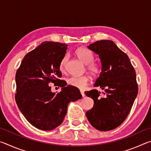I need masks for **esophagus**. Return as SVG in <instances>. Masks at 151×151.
I'll return each instance as SVG.
<instances>
[{
	"label": "esophagus",
	"instance_id": "obj_1",
	"mask_svg": "<svg viewBox=\"0 0 151 151\" xmlns=\"http://www.w3.org/2000/svg\"><path fill=\"white\" fill-rule=\"evenodd\" d=\"M81 95L83 96V97H84V96H85V93H84V91H81Z\"/></svg>",
	"mask_w": 151,
	"mask_h": 151
}]
</instances>
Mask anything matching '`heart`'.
Returning a JSON list of instances; mask_svg holds the SVG:
<instances>
[{
	"mask_svg": "<svg viewBox=\"0 0 151 151\" xmlns=\"http://www.w3.org/2000/svg\"><path fill=\"white\" fill-rule=\"evenodd\" d=\"M75 54L82 62L86 65V68L91 75L96 76L100 73L101 70V66L93 61L94 55L91 50L86 48H80L76 50ZM67 60L68 56L66 55L61 59L59 64V68L61 71L65 70ZM89 77L87 75L72 76L67 79V83L70 86L83 89L87 85Z\"/></svg>",
	"mask_w": 151,
	"mask_h": 151,
	"instance_id": "obj_1",
	"label": "heart"
}]
</instances>
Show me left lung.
Returning a JSON list of instances; mask_svg holds the SVG:
<instances>
[{
    "instance_id": "obj_1",
    "label": "left lung",
    "mask_w": 151,
    "mask_h": 151,
    "mask_svg": "<svg viewBox=\"0 0 151 151\" xmlns=\"http://www.w3.org/2000/svg\"><path fill=\"white\" fill-rule=\"evenodd\" d=\"M88 48L101 59L102 71L94 86L104 91L85 92L94 101L86 116L96 129L111 131L124 122L133 105L139 90L136 73L127 55L112 40H98Z\"/></svg>"
}]
</instances>
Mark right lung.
Masks as SVG:
<instances>
[{"label": "right lung", "instance_id": "right-lung-1", "mask_svg": "<svg viewBox=\"0 0 151 151\" xmlns=\"http://www.w3.org/2000/svg\"><path fill=\"white\" fill-rule=\"evenodd\" d=\"M67 46L46 41L25 55L16 73L15 100L20 112L32 126L50 131L62 123L70 101L82 98L78 88L68 85L58 78L59 68ZM52 82L63 87L58 93H52Z\"/></svg>", "mask_w": 151, "mask_h": 151}]
</instances>
